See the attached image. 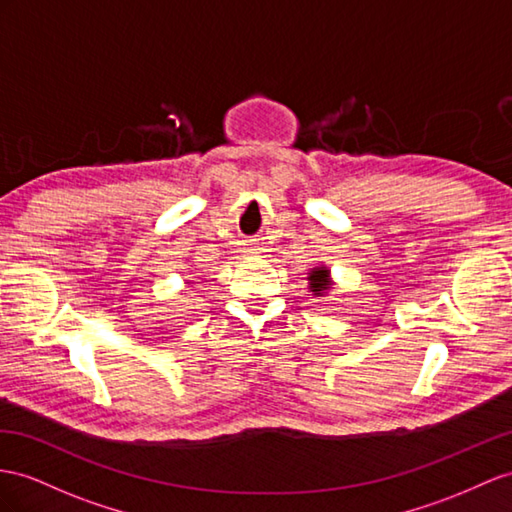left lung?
<instances>
[{"instance_id": "obj_1", "label": "left lung", "mask_w": 512, "mask_h": 512, "mask_svg": "<svg viewBox=\"0 0 512 512\" xmlns=\"http://www.w3.org/2000/svg\"><path fill=\"white\" fill-rule=\"evenodd\" d=\"M307 281H309L307 290L311 292V296H318V298L329 294L333 290V285H335V281L331 279V270L326 266L311 268L307 272Z\"/></svg>"}]
</instances>
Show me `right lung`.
<instances>
[{
  "label": "right lung",
  "instance_id": "obj_1",
  "mask_svg": "<svg viewBox=\"0 0 512 512\" xmlns=\"http://www.w3.org/2000/svg\"><path fill=\"white\" fill-rule=\"evenodd\" d=\"M188 283H190V281H188Z\"/></svg>",
  "mask_w": 512,
  "mask_h": 512
}]
</instances>
